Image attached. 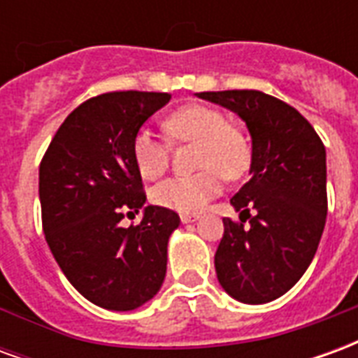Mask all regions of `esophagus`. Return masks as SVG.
<instances>
[{
  "label": "esophagus",
  "instance_id": "esophagus-1",
  "mask_svg": "<svg viewBox=\"0 0 358 358\" xmlns=\"http://www.w3.org/2000/svg\"><path fill=\"white\" fill-rule=\"evenodd\" d=\"M197 215H180V220L184 222V224H187V222H195L197 220Z\"/></svg>",
  "mask_w": 358,
  "mask_h": 358
}]
</instances>
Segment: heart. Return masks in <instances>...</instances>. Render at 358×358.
I'll use <instances>...</instances> for the list:
<instances>
[{
    "label": "heart",
    "mask_w": 358,
    "mask_h": 358,
    "mask_svg": "<svg viewBox=\"0 0 358 358\" xmlns=\"http://www.w3.org/2000/svg\"><path fill=\"white\" fill-rule=\"evenodd\" d=\"M164 132L176 141L195 143V169L189 176H176L153 187L151 199L164 209L195 213L217 197L222 189V176L238 180L249 171L251 145L248 138L217 109L205 105H187L174 110L163 122ZM132 159L145 180L163 176L169 163V145L141 128L132 138Z\"/></svg>",
    "instance_id": "heart-1"
}]
</instances>
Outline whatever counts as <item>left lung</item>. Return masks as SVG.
<instances>
[{"label": "left lung", "instance_id": "8db88e82", "mask_svg": "<svg viewBox=\"0 0 358 358\" xmlns=\"http://www.w3.org/2000/svg\"><path fill=\"white\" fill-rule=\"evenodd\" d=\"M197 95L238 113L253 140L251 178L230 199L240 220H222L218 282L241 303H268L299 282L322 238L326 149L307 118L278 97L257 90Z\"/></svg>", "mask_w": 358, "mask_h": 358}]
</instances>
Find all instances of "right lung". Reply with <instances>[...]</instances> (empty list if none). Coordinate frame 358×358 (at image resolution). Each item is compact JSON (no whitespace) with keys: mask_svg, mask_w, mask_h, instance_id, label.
<instances>
[{"mask_svg":"<svg viewBox=\"0 0 358 358\" xmlns=\"http://www.w3.org/2000/svg\"><path fill=\"white\" fill-rule=\"evenodd\" d=\"M169 99L134 90L90 97L59 126L40 163L45 241L66 280L97 307L132 310L163 285L180 217L148 205L140 224L120 220L145 203L132 138Z\"/></svg>","mask_w":358,"mask_h":358,"instance_id":"obj_1","label":"right lung"}]
</instances>
